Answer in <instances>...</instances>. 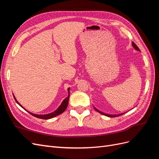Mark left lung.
<instances>
[{"label": "left lung", "instance_id": "1", "mask_svg": "<svg viewBox=\"0 0 159 159\" xmlns=\"http://www.w3.org/2000/svg\"><path fill=\"white\" fill-rule=\"evenodd\" d=\"M132 45H133V46L134 47V48L135 49V50H138V51H140V50H139V48L137 47V46L134 44V43L133 42H132ZM94 109L97 111L98 112H99V113H102V115H105V116H107V117H117V116H120V115H123V113H121V114H119V115H108V114H105V113H102V112H101V111H99V110H98L96 108H95L94 107Z\"/></svg>", "mask_w": 159, "mask_h": 159}]
</instances>
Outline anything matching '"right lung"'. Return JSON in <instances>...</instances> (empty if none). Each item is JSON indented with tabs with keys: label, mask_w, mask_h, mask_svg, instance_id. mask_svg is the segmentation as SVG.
<instances>
[{
	"label": "right lung",
	"mask_w": 159,
	"mask_h": 159,
	"mask_svg": "<svg viewBox=\"0 0 159 159\" xmlns=\"http://www.w3.org/2000/svg\"><path fill=\"white\" fill-rule=\"evenodd\" d=\"M68 96L63 101V102H62L61 104L60 105V107H59L58 108H57L56 111H54V112H52V113H49V114H46V115H36V114H34V113H30V112H29V111H28V113H30L32 115H33V116H34V117H37V118H39V119H52V118H53V117H55L56 116H57V115H59L60 114L63 113V112L66 109L67 107H68V101H69V98H70V88L68 89ZM14 99H15L16 103H17L19 105H20V106H21L23 109H25V108H24V107L22 106V105H21L20 103H19L17 102L14 96ZM25 110H26V109H25Z\"/></svg>",
	"instance_id": "right-lung-1"
}]
</instances>
